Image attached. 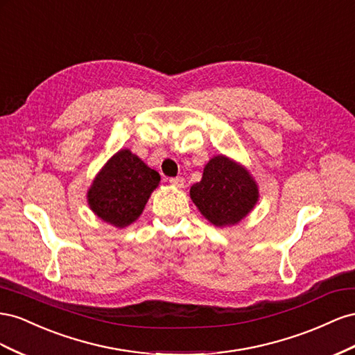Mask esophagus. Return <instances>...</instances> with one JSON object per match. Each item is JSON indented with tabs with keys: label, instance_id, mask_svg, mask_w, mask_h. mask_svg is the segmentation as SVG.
<instances>
[{
	"label": "esophagus",
	"instance_id": "obj_1",
	"mask_svg": "<svg viewBox=\"0 0 355 355\" xmlns=\"http://www.w3.org/2000/svg\"><path fill=\"white\" fill-rule=\"evenodd\" d=\"M169 183H171L172 186L178 187V189H183V187H184V178H183V177H174V178L169 180Z\"/></svg>",
	"mask_w": 355,
	"mask_h": 355
}]
</instances>
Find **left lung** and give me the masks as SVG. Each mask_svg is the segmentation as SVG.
Instances as JSON below:
<instances>
[{
	"label": "left lung",
	"mask_w": 355,
	"mask_h": 355,
	"mask_svg": "<svg viewBox=\"0 0 355 355\" xmlns=\"http://www.w3.org/2000/svg\"><path fill=\"white\" fill-rule=\"evenodd\" d=\"M190 198L212 225H235L256 205L259 190L248 172L225 156L212 157Z\"/></svg>",
	"instance_id": "obj_1"
}]
</instances>
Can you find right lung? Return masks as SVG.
<instances>
[{"label":"right lung","instance_id":"right-lung-1","mask_svg":"<svg viewBox=\"0 0 355 355\" xmlns=\"http://www.w3.org/2000/svg\"><path fill=\"white\" fill-rule=\"evenodd\" d=\"M159 181L155 169L129 150H120L94 180L89 205L99 218L125 227L139 217Z\"/></svg>","mask_w":355,"mask_h":355}]
</instances>
